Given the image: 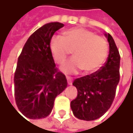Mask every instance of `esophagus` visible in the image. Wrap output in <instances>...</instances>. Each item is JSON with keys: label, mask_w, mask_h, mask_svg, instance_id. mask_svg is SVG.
<instances>
[{"label": "esophagus", "mask_w": 133, "mask_h": 133, "mask_svg": "<svg viewBox=\"0 0 133 133\" xmlns=\"http://www.w3.org/2000/svg\"><path fill=\"white\" fill-rule=\"evenodd\" d=\"M66 78L67 82H68V85H71V84H72V79H71V78H70L69 76H66Z\"/></svg>", "instance_id": "obj_1"}]
</instances>
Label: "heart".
I'll return each instance as SVG.
<instances>
[{"instance_id": "1", "label": "heart", "mask_w": 133, "mask_h": 133, "mask_svg": "<svg viewBox=\"0 0 133 133\" xmlns=\"http://www.w3.org/2000/svg\"><path fill=\"white\" fill-rule=\"evenodd\" d=\"M50 50L55 62L63 64L71 51L74 58L62 69L65 73H77L84 70L89 74L98 71L108 55V44L102 36L85 28H73L63 32L62 38L53 36L50 41Z\"/></svg>"}]
</instances>
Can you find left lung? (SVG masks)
Instances as JSON below:
<instances>
[{"label": "left lung", "mask_w": 133, "mask_h": 133, "mask_svg": "<svg viewBox=\"0 0 133 133\" xmlns=\"http://www.w3.org/2000/svg\"><path fill=\"white\" fill-rule=\"evenodd\" d=\"M109 44V55L105 65L91 75L75 79L78 95L71 102L74 116L91 121L102 116L111 107L120 78V55L111 35L105 34Z\"/></svg>", "instance_id": "1"}]
</instances>
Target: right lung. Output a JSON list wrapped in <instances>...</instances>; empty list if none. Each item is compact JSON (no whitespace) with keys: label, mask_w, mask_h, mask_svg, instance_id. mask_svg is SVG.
Instances as JSON below:
<instances>
[{"label":"right lung","mask_w":133,"mask_h":133,"mask_svg":"<svg viewBox=\"0 0 133 133\" xmlns=\"http://www.w3.org/2000/svg\"><path fill=\"white\" fill-rule=\"evenodd\" d=\"M59 22L46 24L26 41L14 73V96L19 111L27 118L47 117L58 95L67 87L65 75L55 67L50 41L63 28Z\"/></svg>","instance_id":"add662e5"}]
</instances>
